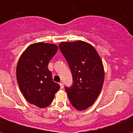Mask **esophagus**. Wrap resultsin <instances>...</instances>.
<instances>
[{"label": "esophagus", "mask_w": 133, "mask_h": 133, "mask_svg": "<svg viewBox=\"0 0 133 133\" xmlns=\"http://www.w3.org/2000/svg\"><path fill=\"white\" fill-rule=\"evenodd\" d=\"M59 85H60V87H61V89H63V87H64V84H63V83H59Z\"/></svg>", "instance_id": "obj_1"}]
</instances>
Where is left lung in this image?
<instances>
[{"label":"left lung","mask_w":133,"mask_h":133,"mask_svg":"<svg viewBox=\"0 0 133 133\" xmlns=\"http://www.w3.org/2000/svg\"><path fill=\"white\" fill-rule=\"evenodd\" d=\"M59 49L72 75V86L65 87L69 101L77 110H85L101 91L104 78L103 62L95 48L84 41L63 42Z\"/></svg>","instance_id":"left-lung-1"}]
</instances>
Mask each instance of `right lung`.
Here are the masks:
<instances>
[{
    "label": "right lung",
    "instance_id": "right-lung-1",
    "mask_svg": "<svg viewBox=\"0 0 133 133\" xmlns=\"http://www.w3.org/2000/svg\"><path fill=\"white\" fill-rule=\"evenodd\" d=\"M58 46L54 44H32L24 50L16 66V79L21 91L27 101L39 108L52 103L60 86L55 83L48 69L49 61Z\"/></svg>",
    "mask_w": 133,
    "mask_h": 133
}]
</instances>
